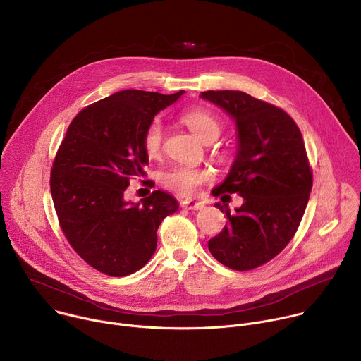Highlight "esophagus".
Wrapping results in <instances>:
<instances>
[{
    "label": "esophagus",
    "mask_w": 361,
    "mask_h": 361,
    "mask_svg": "<svg viewBox=\"0 0 361 361\" xmlns=\"http://www.w3.org/2000/svg\"><path fill=\"white\" fill-rule=\"evenodd\" d=\"M180 207L186 209V210H202L204 207V204L202 202H197V200L185 199V200H180Z\"/></svg>",
    "instance_id": "34e87169"
}]
</instances>
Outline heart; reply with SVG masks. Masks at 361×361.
<instances>
[{
	"mask_svg": "<svg viewBox=\"0 0 361 361\" xmlns=\"http://www.w3.org/2000/svg\"><path fill=\"white\" fill-rule=\"evenodd\" d=\"M182 121L189 130L203 142H212L217 140L223 131L220 120L204 109H192L180 116ZM164 144V127L161 118H154L147 126L142 134V148L149 158H158L162 152ZM214 158L221 164L231 161V152L228 149H214ZM212 179V172L206 168H196L190 165H175L159 175V183L175 193L182 196L195 195L199 188Z\"/></svg>",
	"mask_w": 361,
	"mask_h": 361,
	"instance_id": "obj_1",
	"label": "heart"
}]
</instances>
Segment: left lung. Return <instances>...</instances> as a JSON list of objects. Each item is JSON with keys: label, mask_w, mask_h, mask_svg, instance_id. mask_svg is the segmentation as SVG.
<instances>
[{"label": "left lung", "mask_w": 361, "mask_h": 361, "mask_svg": "<svg viewBox=\"0 0 361 361\" xmlns=\"http://www.w3.org/2000/svg\"><path fill=\"white\" fill-rule=\"evenodd\" d=\"M200 97L226 110L238 131L237 158L213 196L244 199L234 214L216 204L228 221L209 251L231 269L250 271L276 257L300 224L313 183L305 142L293 118L274 104L234 90Z\"/></svg>", "instance_id": "left-lung-1"}]
</instances>
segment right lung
I'll use <instances>...</instances> for the list:
<instances>
[{"mask_svg": "<svg viewBox=\"0 0 361 361\" xmlns=\"http://www.w3.org/2000/svg\"><path fill=\"white\" fill-rule=\"evenodd\" d=\"M182 94L117 92L79 111L56 152L51 192L59 226L78 255L106 275L142 268L155 252L159 224L179 207L162 190L137 204L124 192L133 176L147 175V126Z\"/></svg>", "mask_w": 361, "mask_h": 361, "instance_id": "1", "label": "right lung"}]
</instances>
